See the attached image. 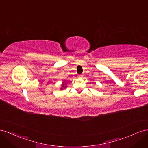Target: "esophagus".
Instances as JSON below:
<instances>
[{"label": "esophagus", "instance_id": "34e87169", "mask_svg": "<svg viewBox=\"0 0 148 148\" xmlns=\"http://www.w3.org/2000/svg\"><path fill=\"white\" fill-rule=\"evenodd\" d=\"M83 77V75H82V74H81V75H79V77L82 78V77Z\"/></svg>", "mask_w": 148, "mask_h": 148}]
</instances>
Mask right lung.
I'll return each mask as SVG.
<instances>
[{"instance_id":"1","label":"right lung","mask_w":148,"mask_h":148,"mask_svg":"<svg viewBox=\"0 0 148 148\" xmlns=\"http://www.w3.org/2000/svg\"><path fill=\"white\" fill-rule=\"evenodd\" d=\"M64 85H66V83H63V84H62V88H63V87H66L65 86H64ZM60 89H62V88H60Z\"/></svg>"}]
</instances>
